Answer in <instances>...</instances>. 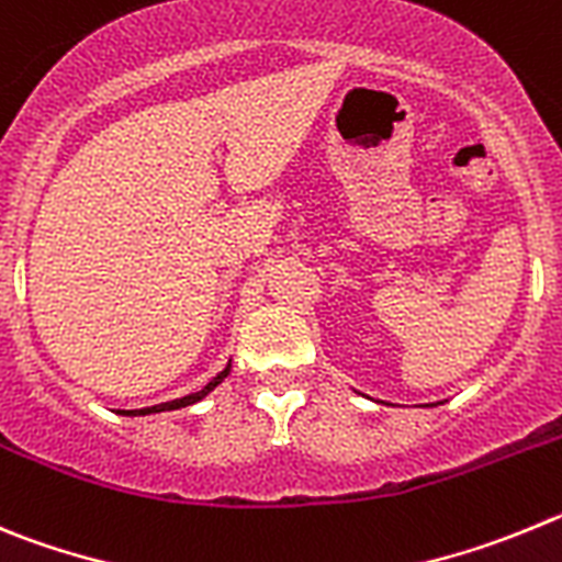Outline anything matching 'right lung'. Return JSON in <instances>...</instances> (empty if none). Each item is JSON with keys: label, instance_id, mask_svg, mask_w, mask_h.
<instances>
[{"label": "right lung", "instance_id": "add662e5", "mask_svg": "<svg viewBox=\"0 0 562 562\" xmlns=\"http://www.w3.org/2000/svg\"><path fill=\"white\" fill-rule=\"evenodd\" d=\"M229 369H232V361L226 363L224 369H221L218 375L212 378L210 383H206L204 389H199V392H193V394H184V397H176V401H168V403H156V406H148V408H128V412H125V408H120L117 414H125V417H145V414H159V412H176V408H187V406H193V403H199V401H204L206 394L212 392V389L218 386V383H224V378L229 375Z\"/></svg>", "mask_w": 562, "mask_h": 562}]
</instances>
